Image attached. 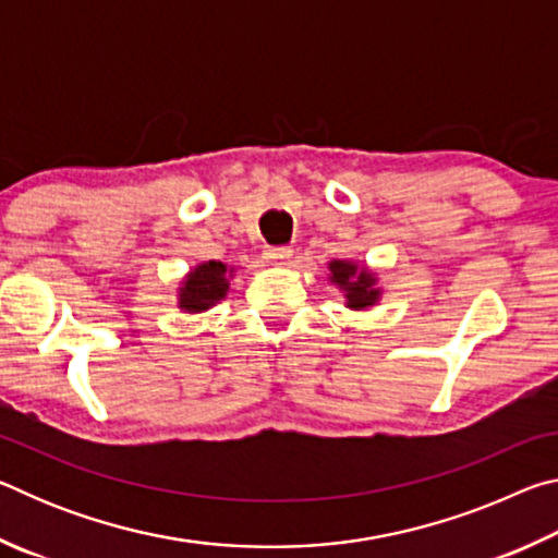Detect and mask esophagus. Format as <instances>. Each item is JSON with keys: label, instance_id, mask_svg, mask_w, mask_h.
Instances as JSON below:
<instances>
[{"label": "esophagus", "instance_id": "obj_1", "mask_svg": "<svg viewBox=\"0 0 558 558\" xmlns=\"http://www.w3.org/2000/svg\"><path fill=\"white\" fill-rule=\"evenodd\" d=\"M263 256H266V260L276 263V266H286V263L292 256V248H290V245H268Z\"/></svg>", "mask_w": 558, "mask_h": 558}]
</instances>
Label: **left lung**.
Wrapping results in <instances>:
<instances>
[{
    "instance_id": "left-lung-1",
    "label": "left lung",
    "mask_w": 558,
    "mask_h": 558,
    "mask_svg": "<svg viewBox=\"0 0 558 558\" xmlns=\"http://www.w3.org/2000/svg\"><path fill=\"white\" fill-rule=\"evenodd\" d=\"M329 272H332V282L344 290L347 307L362 310L372 307L379 300L381 290L376 288V278L366 268H356L349 260H332L329 263Z\"/></svg>"
}]
</instances>
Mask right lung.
Returning <instances> with one entry per match:
<instances>
[{
	"instance_id": "right-lung-1",
	"label": "right lung",
	"mask_w": 558,
	"mask_h": 558,
	"mask_svg": "<svg viewBox=\"0 0 558 558\" xmlns=\"http://www.w3.org/2000/svg\"><path fill=\"white\" fill-rule=\"evenodd\" d=\"M226 290H229V270L223 263H202L189 272L184 286L179 288V307L186 313H204L214 302L226 298Z\"/></svg>"
}]
</instances>
